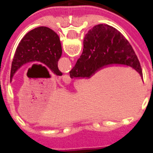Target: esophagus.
I'll list each match as a JSON object with an SVG mask.
<instances>
[{
    "label": "esophagus",
    "instance_id": "esophagus-1",
    "mask_svg": "<svg viewBox=\"0 0 153 153\" xmlns=\"http://www.w3.org/2000/svg\"><path fill=\"white\" fill-rule=\"evenodd\" d=\"M62 80H63V82L65 84H70L71 83V79H70V77L68 75V74H65L62 77Z\"/></svg>",
    "mask_w": 153,
    "mask_h": 153
}]
</instances>
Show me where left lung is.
I'll return each mask as SVG.
<instances>
[{
  "label": "left lung",
  "instance_id": "left-lung-1",
  "mask_svg": "<svg viewBox=\"0 0 153 153\" xmlns=\"http://www.w3.org/2000/svg\"><path fill=\"white\" fill-rule=\"evenodd\" d=\"M62 48L59 36L47 27H38L29 31L22 38L15 51L11 64L10 81L20 67L28 63L38 61L50 68L56 75L62 73L58 69Z\"/></svg>",
  "mask_w": 153,
  "mask_h": 153
}]
</instances>
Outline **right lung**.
<instances>
[{"label":"right lung","instance_id":"obj_1","mask_svg":"<svg viewBox=\"0 0 153 153\" xmlns=\"http://www.w3.org/2000/svg\"><path fill=\"white\" fill-rule=\"evenodd\" d=\"M113 64L132 67L143 77L139 60L128 40L111 26L96 25L85 35L83 53L70 76L89 78L97 70Z\"/></svg>","mask_w":153,"mask_h":153}]
</instances>
